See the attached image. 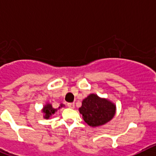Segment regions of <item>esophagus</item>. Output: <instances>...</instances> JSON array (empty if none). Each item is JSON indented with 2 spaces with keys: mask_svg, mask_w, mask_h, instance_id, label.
I'll use <instances>...</instances> for the list:
<instances>
[{
  "mask_svg": "<svg viewBox=\"0 0 156 156\" xmlns=\"http://www.w3.org/2000/svg\"><path fill=\"white\" fill-rule=\"evenodd\" d=\"M67 107H69V108H74V103H73V102H68L67 103Z\"/></svg>",
  "mask_w": 156,
  "mask_h": 156,
  "instance_id": "34e87169",
  "label": "esophagus"
}]
</instances>
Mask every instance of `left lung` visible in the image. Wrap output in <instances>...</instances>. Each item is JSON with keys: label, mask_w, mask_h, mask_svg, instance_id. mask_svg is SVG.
Here are the masks:
<instances>
[{"label": "left lung", "mask_w": 156, "mask_h": 156, "mask_svg": "<svg viewBox=\"0 0 156 156\" xmlns=\"http://www.w3.org/2000/svg\"><path fill=\"white\" fill-rule=\"evenodd\" d=\"M79 111L88 125L98 126L107 123L114 117L115 106L108 100L91 94L82 101Z\"/></svg>", "instance_id": "obj_1"}]
</instances>
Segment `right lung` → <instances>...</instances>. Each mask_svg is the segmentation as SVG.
<instances>
[{
    "instance_id": "obj_1",
    "label": "right lung",
    "mask_w": 156,
    "mask_h": 156,
    "mask_svg": "<svg viewBox=\"0 0 156 156\" xmlns=\"http://www.w3.org/2000/svg\"><path fill=\"white\" fill-rule=\"evenodd\" d=\"M55 111H57V109L53 108L50 104L46 105V106L44 107V110H43V112L45 113V118H46V119H48L51 115L54 114Z\"/></svg>"
}]
</instances>
